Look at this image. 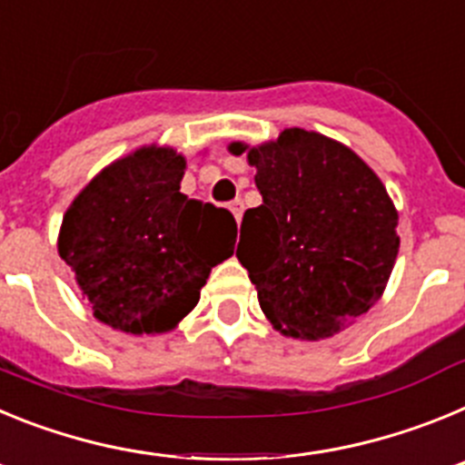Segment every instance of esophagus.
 I'll use <instances>...</instances> for the list:
<instances>
[{
	"label": "esophagus",
	"mask_w": 465,
	"mask_h": 465,
	"mask_svg": "<svg viewBox=\"0 0 465 465\" xmlns=\"http://www.w3.org/2000/svg\"><path fill=\"white\" fill-rule=\"evenodd\" d=\"M228 207H230V212H232V216H235L237 223H240L242 213H244V203H242V200H232V203H230Z\"/></svg>",
	"instance_id": "obj_1"
}]
</instances>
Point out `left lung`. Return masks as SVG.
<instances>
[{
	"label": "left lung",
	"instance_id": "obj_1",
	"mask_svg": "<svg viewBox=\"0 0 465 465\" xmlns=\"http://www.w3.org/2000/svg\"><path fill=\"white\" fill-rule=\"evenodd\" d=\"M249 163L262 204L244 212L237 258L261 310L283 335L331 338L380 300L401 244L396 209L375 172L323 134L283 130Z\"/></svg>",
	"mask_w": 465,
	"mask_h": 465
}]
</instances>
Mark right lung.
<instances>
[{"mask_svg": "<svg viewBox=\"0 0 465 465\" xmlns=\"http://www.w3.org/2000/svg\"><path fill=\"white\" fill-rule=\"evenodd\" d=\"M186 160L139 149L97 174L63 219L57 252L94 316L118 331H170L232 256L235 216L179 191Z\"/></svg>", "mask_w": 465, "mask_h": 465, "instance_id": "1", "label": "right lung"}]
</instances>
